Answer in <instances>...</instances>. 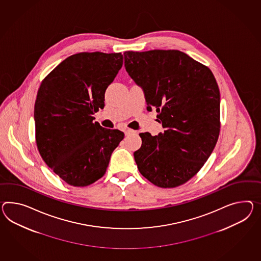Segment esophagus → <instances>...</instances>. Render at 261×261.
<instances>
[{
    "mask_svg": "<svg viewBox=\"0 0 261 261\" xmlns=\"http://www.w3.org/2000/svg\"><path fill=\"white\" fill-rule=\"evenodd\" d=\"M131 133H135V131L134 130H132V129H129V128H127V129H125L124 130V134L127 136V135H129V134Z\"/></svg>",
    "mask_w": 261,
    "mask_h": 261,
    "instance_id": "34e87169",
    "label": "esophagus"
}]
</instances>
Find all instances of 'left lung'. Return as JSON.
I'll list each match as a JSON object with an SVG mask.
<instances>
[{
	"label": "left lung",
	"instance_id": "left-lung-1",
	"mask_svg": "<svg viewBox=\"0 0 261 261\" xmlns=\"http://www.w3.org/2000/svg\"><path fill=\"white\" fill-rule=\"evenodd\" d=\"M124 67L143 90L147 110L162 123L158 136L140 133L134 153L140 173L160 188L193 177L208 159L220 133V90L211 70L177 50L125 51Z\"/></svg>",
	"mask_w": 261,
	"mask_h": 261
}]
</instances>
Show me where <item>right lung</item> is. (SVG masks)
<instances>
[{
	"label": "right lung",
	"mask_w": 261,
	"mask_h": 261,
	"mask_svg": "<svg viewBox=\"0 0 261 261\" xmlns=\"http://www.w3.org/2000/svg\"><path fill=\"white\" fill-rule=\"evenodd\" d=\"M121 53H80L66 58L38 89L34 119L38 152L67 184L86 187L102 177L124 138L92 115L105 107V92L121 70Z\"/></svg>",
	"instance_id": "obj_1"
}]
</instances>
